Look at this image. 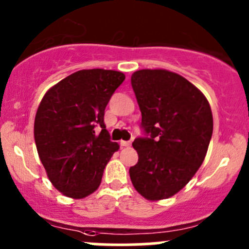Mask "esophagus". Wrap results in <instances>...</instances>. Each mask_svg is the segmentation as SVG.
Instances as JSON below:
<instances>
[{"mask_svg": "<svg viewBox=\"0 0 249 249\" xmlns=\"http://www.w3.org/2000/svg\"><path fill=\"white\" fill-rule=\"evenodd\" d=\"M120 145H122V147H130V145H131V142H130V141H120Z\"/></svg>", "mask_w": 249, "mask_h": 249, "instance_id": "34e87169", "label": "esophagus"}]
</instances>
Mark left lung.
I'll list each match as a JSON object with an SVG mask.
<instances>
[{"instance_id": "left-lung-1", "label": "left lung", "mask_w": 249, "mask_h": 249, "mask_svg": "<svg viewBox=\"0 0 249 249\" xmlns=\"http://www.w3.org/2000/svg\"><path fill=\"white\" fill-rule=\"evenodd\" d=\"M131 84L149 137L132 143L139 161L130 167V178L144 199H169L189 183L205 160L212 110L194 84L167 70H139Z\"/></svg>"}]
</instances>
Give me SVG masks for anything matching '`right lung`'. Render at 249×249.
<instances>
[{
    "mask_svg": "<svg viewBox=\"0 0 249 249\" xmlns=\"http://www.w3.org/2000/svg\"><path fill=\"white\" fill-rule=\"evenodd\" d=\"M124 79L123 72L113 70H80L44 94L35 117V142L48 178L65 196L84 199L97 190L119 149L109 140L104 115ZM96 124L100 134H94Z\"/></svg>",
    "mask_w": 249,
    "mask_h": 249,
    "instance_id": "right-lung-1",
    "label": "right lung"
}]
</instances>
